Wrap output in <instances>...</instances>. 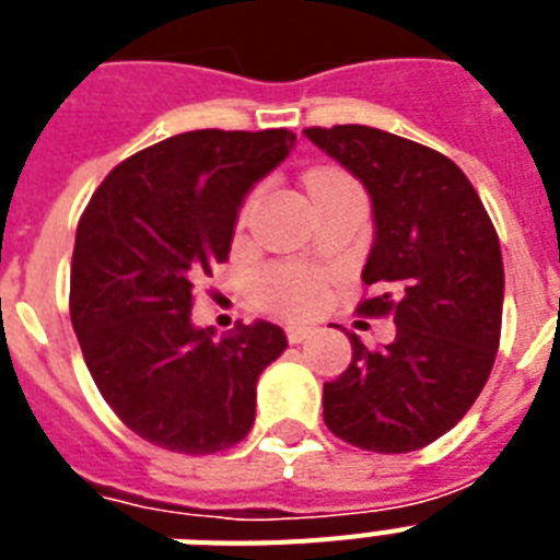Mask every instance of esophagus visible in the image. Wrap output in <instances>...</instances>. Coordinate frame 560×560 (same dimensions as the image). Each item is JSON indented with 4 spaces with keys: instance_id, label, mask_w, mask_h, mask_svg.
Masks as SVG:
<instances>
[{
    "instance_id": "obj_1",
    "label": "esophagus",
    "mask_w": 560,
    "mask_h": 560,
    "mask_svg": "<svg viewBox=\"0 0 560 560\" xmlns=\"http://www.w3.org/2000/svg\"><path fill=\"white\" fill-rule=\"evenodd\" d=\"M314 334V328H307V325H288V340L296 346V342H305L307 337Z\"/></svg>"
}]
</instances>
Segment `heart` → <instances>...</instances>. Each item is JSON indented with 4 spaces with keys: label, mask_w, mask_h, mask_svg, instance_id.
I'll use <instances>...</instances> for the list:
<instances>
[{
    "label": "heart",
    "mask_w": 560,
    "mask_h": 560,
    "mask_svg": "<svg viewBox=\"0 0 560 560\" xmlns=\"http://www.w3.org/2000/svg\"><path fill=\"white\" fill-rule=\"evenodd\" d=\"M337 179L346 177L328 168L314 171L307 177V191L316 186H325V183H337ZM261 296L267 305L281 311V314L307 316L314 314L316 305H319V281L307 270H299V267H276V270L264 276Z\"/></svg>",
    "instance_id": "1"
}]
</instances>
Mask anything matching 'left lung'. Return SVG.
Listing matches in <instances>:
<instances>
[{
    "label": "left lung",
    "instance_id": "1",
    "mask_svg": "<svg viewBox=\"0 0 560 560\" xmlns=\"http://www.w3.org/2000/svg\"><path fill=\"white\" fill-rule=\"evenodd\" d=\"M305 136L358 177L374 237L360 314H392L395 340L325 383V424L374 453H409L444 435L486 386L503 323V255L470 179L444 153L363 125Z\"/></svg>",
    "mask_w": 560,
    "mask_h": 560
}]
</instances>
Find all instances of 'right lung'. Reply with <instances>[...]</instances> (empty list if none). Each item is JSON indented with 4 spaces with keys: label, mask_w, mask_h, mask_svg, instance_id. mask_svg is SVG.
Segmentation results:
<instances>
[{
    "label": "right lung",
    "mask_w": 560,
    "mask_h": 560,
    "mask_svg": "<svg viewBox=\"0 0 560 560\" xmlns=\"http://www.w3.org/2000/svg\"><path fill=\"white\" fill-rule=\"evenodd\" d=\"M293 144L290 130H191L133 153L92 194L72 325L104 400L144 442L206 456L253 430L255 383L288 337L258 319L218 340L191 323V293L229 261L246 194Z\"/></svg>",
    "instance_id": "add662e5"
}]
</instances>
